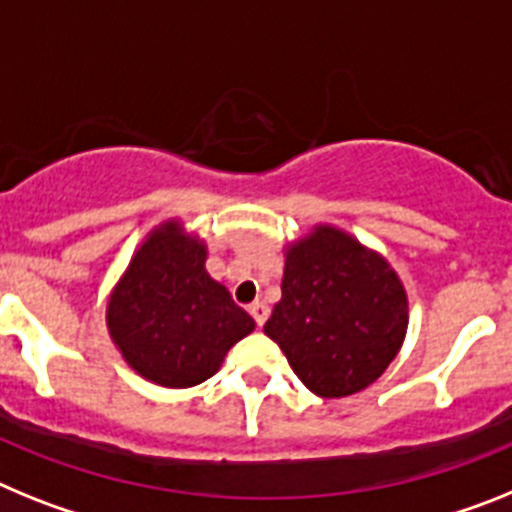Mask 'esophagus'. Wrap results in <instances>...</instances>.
I'll list each match as a JSON object with an SVG mask.
<instances>
[{
	"mask_svg": "<svg viewBox=\"0 0 512 512\" xmlns=\"http://www.w3.org/2000/svg\"><path fill=\"white\" fill-rule=\"evenodd\" d=\"M250 314H252V319L257 322V327H262V324L268 322V317H270V306L265 304V301H255V304L250 306Z\"/></svg>",
	"mask_w": 512,
	"mask_h": 512,
	"instance_id": "1",
	"label": "esophagus"
}]
</instances>
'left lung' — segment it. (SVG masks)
Wrapping results in <instances>:
<instances>
[{"mask_svg":"<svg viewBox=\"0 0 512 512\" xmlns=\"http://www.w3.org/2000/svg\"><path fill=\"white\" fill-rule=\"evenodd\" d=\"M283 257L281 301L265 335L311 394H358L389 368L407 335L402 278L381 252L332 224L286 242Z\"/></svg>","mask_w":512,"mask_h":512,"instance_id":"8db88e82","label":"left lung"}]
</instances>
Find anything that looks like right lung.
Here are the masks:
<instances>
[{
	"mask_svg": "<svg viewBox=\"0 0 512 512\" xmlns=\"http://www.w3.org/2000/svg\"><path fill=\"white\" fill-rule=\"evenodd\" d=\"M208 244L167 219L136 247L105 304V324L123 361L167 389L203 384L255 319L206 270Z\"/></svg>",
	"mask_w": 512,
	"mask_h": 512,
	"instance_id": "add662e5",
	"label": "right lung"
}]
</instances>
